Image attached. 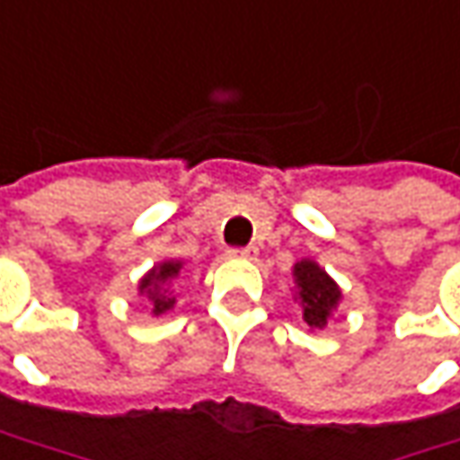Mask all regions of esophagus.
<instances>
[{"mask_svg":"<svg viewBox=\"0 0 460 460\" xmlns=\"http://www.w3.org/2000/svg\"><path fill=\"white\" fill-rule=\"evenodd\" d=\"M231 257H252L255 255V247H234L229 250Z\"/></svg>","mask_w":460,"mask_h":460,"instance_id":"esophagus-1","label":"esophagus"}]
</instances>
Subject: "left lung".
Returning <instances> with one entry per match:
<instances>
[{"mask_svg": "<svg viewBox=\"0 0 460 460\" xmlns=\"http://www.w3.org/2000/svg\"><path fill=\"white\" fill-rule=\"evenodd\" d=\"M294 276L299 284V302L305 310V323L310 328H323L328 323V314L338 305V286L333 279L312 260H302L294 265Z\"/></svg>", "mask_w": 460, "mask_h": 460, "instance_id": "left-lung-1", "label": "left lung"}]
</instances>
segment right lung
Here are the masks:
<instances>
[{
  "label": "right lung",
  "mask_w": 460,
  "mask_h": 460,
  "mask_svg": "<svg viewBox=\"0 0 460 460\" xmlns=\"http://www.w3.org/2000/svg\"><path fill=\"white\" fill-rule=\"evenodd\" d=\"M179 268H181V262H164V265L153 268L140 281V291H148V299L153 302V314H161V312L174 307V296L169 294V284L176 279Z\"/></svg>",
  "instance_id": "1"
}]
</instances>
